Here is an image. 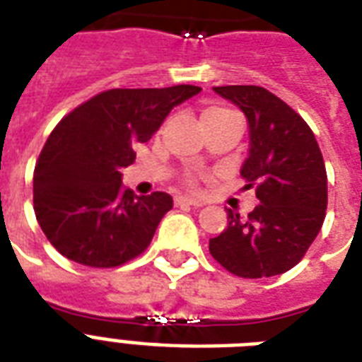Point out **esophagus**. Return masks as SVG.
I'll list each match as a JSON object with an SVG mask.
<instances>
[{
  "label": "esophagus",
  "instance_id": "obj_1",
  "mask_svg": "<svg viewBox=\"0 0 362 362\" xmlns=\"http://www.w3.org/2000/svg\"><path fill=\"white\" fill-rule=\"evenodd\" d=\"M175 206H194L200 207L202 202L196 198H189V196H175Z\"/></svg>",
  "mask_w": 362,
  "mask_h": 362
}]
</instances>
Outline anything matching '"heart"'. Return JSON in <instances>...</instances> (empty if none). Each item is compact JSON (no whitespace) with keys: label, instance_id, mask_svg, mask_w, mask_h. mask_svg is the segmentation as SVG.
I'll return each mask as SVG.
<instances>
[{"label":"heart","instance_id":"obj_1","mask_svg":"<svg viewBox=\"0 0 362 362\" xmlns=\"http://www.w3.org/2000/svg\"><path fill=\"white\" fill-rule=\"evenodd\" d=\"M232 111L226 107H221V105H211V107L204 109L202 113V120H211V119H219V117H225V115H230Z\"/></svg>","mask_w":362,"mask_h":362}]
</instances>
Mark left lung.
Returning a JSON list of instances; mask_svg holds the SVG:
<instances>
[{
	"label": "left lung",
	"instance_id": "obj_1",
	"mask_svg": "<svg viewBox=\"0 0 362 362\" xmlns=\"http://www.w3.org/2000/svg\"><path fill=\"white\" fill-rule=\"evenodd\" d=\"M213 90L242 109L249 153L242 166L245 189L259 206L245 219L228 209V223L209 240V253L240 277H272L298 264L321 230L327 211V172L313 132L300 115L262 86Z\"/></svg>",
	"mask_w": 362,
	"mask_h": 362
}]
</instances>
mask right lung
Segmentation results:
<instances>
[{
	"label": "right lung",
	"mask_w": 362,
	"mask_h": 362,
	"mask_svg": "<svg viewBox=\"0 0 362 362\" xmlns=\"http://www.w3.org/2000/svg\"><path fill=\"white\" fill-rule=\"evenodd\" d=\"M202 88H113L74 109L45 143L33 172V209L45 236L66 259L113 268L151 243L172 196H136L122 168L136 158L170 111Z\"/></svg>",
	"instance_id": "add662e5"
}]
</instances>
